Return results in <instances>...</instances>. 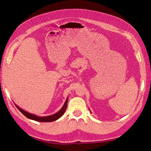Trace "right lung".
Returning a JSON list of instances; mask_svg holds the SVG:
<instances>
[{"label":"right lung","mask_w":151,"mask_h":151,"mask_svg":"<svg viewBox=\"0 0 151 151\" xmlns=\"http://www.w3.org/2000/svg\"><path fill=\"white\" fill-rule=\"evenodd\" d=\"M67 102H68V97L65 100L64 104L63 105V106L62 107V108L60 109V110H59L57 113L53 114L52 115L47 116H38L37 115H34V114H32V113H28V111H26L25 110H24V109H22V108L17 106L16 104L15 105L17 107V108L19 109V110L26 117L29 118V119L33 120L35 121H37V122H53L58 120V118H60L63 114H64L67 108Z\"/></svg>","instance_id":"add662e5"}]
</instances>
